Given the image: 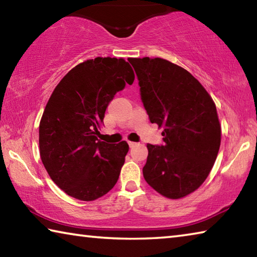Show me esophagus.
Instances as JSON below:
<instances>
[{
  "mask_svg": "<svg viewBox=\"0 0 257 257\" xmlns=\"http://www.w3.org/2000/svg\"><path fill=\"white\" fill-rule=\"evenodd\" d=\"M128 144H129L130 147H134L135 145H137V143H135V142H128Z\"/></svg>",
  "mask_w": 257,
  "mask_h": 257,
  "instance_id": "esophagus-1",
  "label": "esophagus"
}]
</instances>
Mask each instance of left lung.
I'll list each match as a JSON object with an SVG mask.
<instances>
[{
    "label": "left lung",
    "instance_id": "obj_1",
    "mask_svg": "<svg viewBox=\"0 0 257 257\" xmlns=\"http://www.w3.org/2000/svg\"><path fill=\"white\" fill-rule=\"evenodd\" d=\"M152 123L163 125V144H147L143 168L147 184L168 198H181L201 186L221 143L215 104L196 78L160 58L129 59Z\"/></svg>",
    "mask_w": 257,
    "mask_h": 257
}]
</instances>
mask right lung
I'll return each instance as SVG.
<instances>
[{
    "label": "right lung",
    "mask_w": 257,
    "mask_h": 257,
    "mask_svg": "<svg viewBox=\"0 0 257 257\" xmlns=\"http://www.w3.org/2000/svg\"><path fill=\"white\" fill-rule=\"evenodd\" d=\"M135 75L123 59L96 58L71 69L47 102L40 123L41 159L59 188L80 201H94L118 181L129 146L97 139L114 95Z\"/></svg>",
    "instance_id": "obj_1"
}]
</instances>
